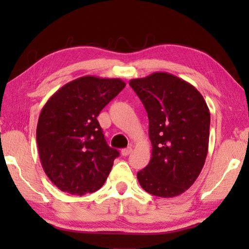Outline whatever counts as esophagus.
Instances as JSON below:
<instances>
[{"label":"esophagus","mask_w":249,"mask_h":249,"mask_svg":"<svg viewBox=\"0 0 249 249\" xmlns=\"http://www.w3.org/2000/svg\"><path fill=\"white\" fill-rule=\"evenodd\" d=\"M132 150H133L132 147H127V148L122 149L121 154H122V156H128L130 153H132Z\"/></svg>","instance_id":"1"}]
</instances>
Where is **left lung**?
Here are the masks:
<instances>
[{"mask_svg":"<svg viewBox=\"0 0 249 249\" xmlns=\"http://www.w3.org/2000/svg\"><path fill=\"white\" fill-rule=\"evenodd\" d=\"M129 86L144 104L149 121L151 159L137 172L146 192L177 196L195 183L209 148L210 111L192 84L168 72L133 79Z\"/></svg>","mask_w":249,"mask_h":249,"instance_id":"1","label":"left lung"}]
</instances>
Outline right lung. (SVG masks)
<instances>
[{
	"mask_svg": "<svg viewBox=\"0 0 249 249\" xmlns=\"http://www.w3.org/2000/svg\"><path fill=\"white\" fill-rule=\"evenodd\" d=\"M121 79L86 75L60 88L41 109L36 140L41 166L61 191H98L119 150L111 148L96 117L125 88Z\"/></svg>",
	"mask_w": 249,
	"mask_h": 249,
	"instance_id": "right-lung-1",
	"label": "right lung"
}]
</instances>
